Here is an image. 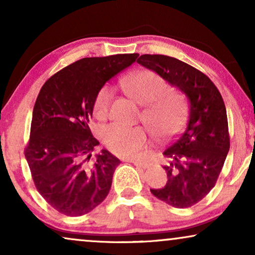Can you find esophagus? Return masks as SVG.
I'll list each match as a JSON object with an SVG mask.
<instances>
[{
  "label": "esophagus",
  "mask_w": 255,
  "mask_h": 255,
  "mask_svg": "<svg viewBox=\"0 0 255 255\" xmlns=\"http://www.w3.org/2000/svg\"><path fill=\"white\" fill-rule=\"evenodd\" d=\"M128 161H130L135 165L137 167H140V168H146L147 167V162L145 161H141V160H137V159H128Z\"/></svg>",
  "instance_id": "1"
}]
</instances>
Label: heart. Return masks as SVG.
Returning a JSON list of instances; mask_svg holds the SVG:
<instances>
[{
  "mask_svg": "<svg viewBox=\"0 0 255 255\" xmlns=\"http://www.w3.org/2000/svg\"><path fill=\"white\" fill-rule=\"evenodd\" d=\"M125 86L135 102L148 104L142 121L155 138L168 139L177 133L184 121L186 103L179 94L165 93L168 85L162 76L149 69H141L128 76ZM113 95L111 85H104L97 92L94 101L97 117L106 116ZM102 138L111 152L123 158L138 155L147 142V134L142 128H124L117 124L104 128Z\"/></svg>",
  "mask_w": 255,
  "mask_h": 255,
  "instance_id": "heart-1",
  "label": "heart"
}]
</instances>
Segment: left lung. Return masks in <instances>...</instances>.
I'll return each instance as SVG.
<instances>
[{"mask_svg": "<svg viewBox=\"0 0 255 255\" xmlns=\"http://www.w3.org/2000/svg\"><path fill=\"white\" fill-rule=\"evenodd\" d=\"M139 65L152 69L189 99V121L182 133L163 151L169 159L165 188L151 189L172 207H193L210 193L230 149L228 116L215 83L193 66L162 54H142Z\"/></svg>", "mask_w": 255, "mask_h": 255, "instance_id": "1", "label": "left lung"}]
</instances>
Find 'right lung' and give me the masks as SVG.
<instances>
[{"label": "right lung", "instance_id": "add662e5", "mask_svg": "<svg viewBox=\"0 0 255 255\" xmlns=\"http://www.w3.org/2000/svg\"><path fill=\"white\" fill-rule=\"evenodd\" d=\"M138 55L83 58L52 75L38 94L24 154L38 193L62 215L88 214L109 194L121 161L107 149L90 161L100 141L89 121L97 92Z\"/></svg>", "mask_w": 255, "mask_h": 255}]
</instances>
